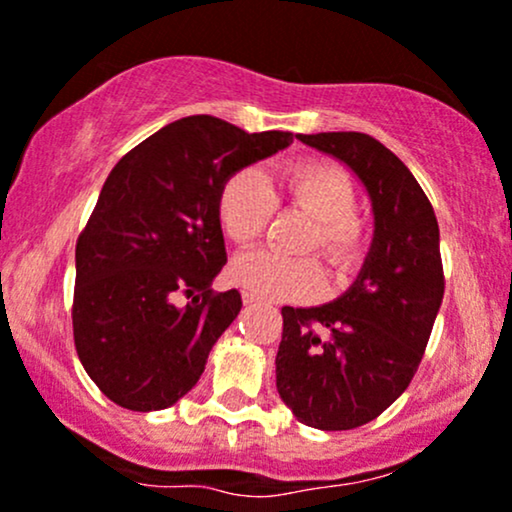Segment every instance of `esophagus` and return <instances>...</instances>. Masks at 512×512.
<instances>
[{
	"label": "esophagus",
	"mask_w": 512,
	"mask_h": 512,
	"mask_svg": "<svg viewBox=\"0 0 512 512\" xmlns=\"http://www.w3.org/2000/svg\"><path fill=\"white\" fill-rule=\"evenodd\" d=\"M242 301H245V304H257V301H260V297H257V294H252V292H242Z\"/></svg>",
	"instance_id": "esophagus-1"
}]
</instances>
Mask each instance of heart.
<instances>
[{
  "label": "heart",
  "instance_id": "1",
  "mask_svg": "<svg viewBox=\"0 0 512 512\" xmlns=\"http://www.w3.org/2000/svg\"><path fill=\"white\" fill-rule=\"evenodd\" d=\"M277 198L316 218L301 250L321 252L336 272H348L365 252V223L355 215L358 193L351 176L324 161H299L274 176ZM277 198L255 169L238 171L225 181L218 198V218L235 245L247 247L270 225ZM235 277L247 292L274 301L314 299L324 287V272L314 257H289L257 250L235 262Z\"/></svg>",
  "mask_w": 512,
  "mask_h": 512
}]
</instances>
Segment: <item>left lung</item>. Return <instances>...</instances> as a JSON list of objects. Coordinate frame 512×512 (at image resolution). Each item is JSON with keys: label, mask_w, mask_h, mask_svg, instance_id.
<instances>
[{"label": "left lung", "mask_w": 512, "mask_h": 512, "mask_svg": "<svg viewBox=\"0 0 512 512\" xmlns=\"http://www.w3.org/2000/svg\"><path fill=\"white\" fill-rule=\"evenodd\" d=\"M348 166L373 203V242L355 282L331 304L282 309L277 392L324 432L380 417L412 383L444 299L439 223L412 171L363 132L297 134Z\"/></svg>", "instance_id": "left-lung-1"}]
</instances>
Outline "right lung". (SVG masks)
Here are the masks:
<instances>
[{
  "label": "right lung",
  "mask_w": 512,
  "mask_h": 512,
  "mask_svg": "<svg viewBox=\"0 0 512 512\" xmlns=\"http://www.w3.org/2000/svg\"><path fill=\"white\" fill-rule=\"evenodd\" d=\"M292 142V132L250 134L193 115L110 171L75 245L73 338L85 373L115 405L166 410L198 383L242 306L238 289H211L228 262L220 191Z\"/></svg>",
  "instance_id": "obj_1"
}]
</instances>
